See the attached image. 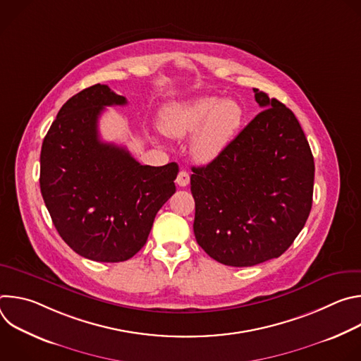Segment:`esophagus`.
Instances as JSON below:
<instances>
[{
  "label": "esophagus",
  "mask_w": 361,
  "mask_h": 361,
  "mask_svg": "<svg viewBox=\"0 0 361 361\" xmlns=\"http://www.w3.org/2000/svg\"><path fill=\"white\" fill-rule=\"evenodd\" d=\"M176 183H177L180 187H185V185H188V183H190V174H188V171L181 170V171L178 173V176H177Z\"/></svg>",
  "instance_id": "obj_1"
}]
</instances>
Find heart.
Wrapping results in <instances>:
<instances>
[{
	"instance_id": "heart-1",
	"label": "heart",
	"mask_w": 361,
	"mask_h": 361,
	"mask_svg": "<svg viewBox=\"0 0 361 361\" xmlns=\"http://www.w3.org/2000/svg\"><path fill=\"white\" fill-rule=\"evenodd\" d=\"M238 102L214 95H204L164 109L160 130L171 138H185L194 133L190 151L200 163L213 161L230 144L241 124Z\"/></svg>"
}]
</instances>
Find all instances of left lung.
Returning <instances> with one entry per match:
<instances>
[{
  "mask_svg": "<svg viewBox=\"0 0 361 361\" xmlns=\"http://www.w3.org/2000/svg\"><path fill=\"white\" fill-rule=\"evenodd\" d=\"M254 97L263 111L190 178L195 240L231 267L280 257L313 204L314 159L298 120L266 92L254 88Z\"/></svg>",
  "mask_w": 361,
  "mask_h": 361,
  "instance_id": "1",
  "label": "left lung"
}]
</instances>
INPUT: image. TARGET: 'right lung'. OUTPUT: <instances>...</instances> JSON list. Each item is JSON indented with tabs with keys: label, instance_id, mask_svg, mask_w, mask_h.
<instances>
[{
	"label": "right lung",
	"instance_id": "1",
	"mask_svg": "<svg viewBox=\"0 0 361 361\" xmlns=\"http://www.w3.org/2000/svg\"><path fill=\"white\" fill-rule=\"evenodd\" d=\"M126 104L109 85L88 87L61 107L41 147L39 187L51 220L61 238L92 262L131 259L176 192L177 163L141 166L124 147L99 140L104 107Z\"/></svg>",
	"mask_w": 361,
	"mask_h": 361
}]
</instances>
